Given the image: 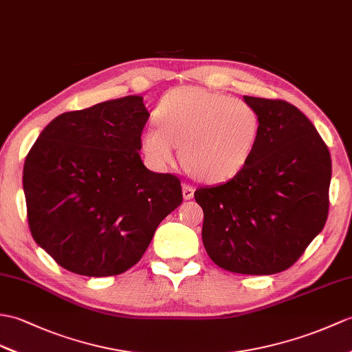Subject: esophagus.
<instances>
[{"mask_svg":"<svg viewBox=\"0 0 352 352\" xmlns=\"http://www.w3.org/2000/svg\"><path fill=\"white\" fill-rule=\"evenodd\" d=\"M195 195V189L192 186L189 184H183V198L187 201V199H192Z\"/></svg>","mask_w":352,"mask_h":352,"instance_id":"1","label":"esophagus"}]
</instances>
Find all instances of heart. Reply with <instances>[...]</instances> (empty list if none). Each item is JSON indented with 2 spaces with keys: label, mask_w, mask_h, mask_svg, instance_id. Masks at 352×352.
<instances>
[{
  "label": "heart",
  "mask_w": 352,
  "mask_h": 352,
  "mask_svg": "<svg viewBox=\"0 0 352 352\" xmlns=\"http://www.w3.org/2000/svg\"><path fill=\"white\" fill-rule=\"evenodd\" d=\"M154 121L139 135L146 165L165 170L182 146L184 168L206 183H223L248 165L259 136V116L246 102L198 87L162 97Z\"/></svg>",
  "instance_id": "1"
}]
</instances>
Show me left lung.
<instances>
[{"label": "left lung", "instance_id": "obj_1", "mask_svg": "<svg viewBox=\"0 0 352 352\" xmlns=\"http://www.w3.org/2000/svg\"><path fill=\"white\" fill-rule=\"evenodd\" d=\"M259 116V136L240 174L195 199L202 243L223 270L267 276L289 268L322 231L329 214L330 151L315 126L283 100L244 96Z\"/></svg>", "mask_w": 352, "mask_h": 352}]
</instances>
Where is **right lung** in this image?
<instances>
[{"instance_id":"1","label":"right lung","mask_w":352,"mask_h":352,"mask_svg":"<svg viewBox=\"0 0 352 352\" xmlns=\"http://www.w3.org/2000/svg\"><path fill=\"white\" fill-rule=\"evenodd\" d=\"M150 112L141 96L61 113L23 165L32 239L72 273H124L159 223L183 202L179 179L146 169L139 135Z\"/></svg>"}]
</instances>
